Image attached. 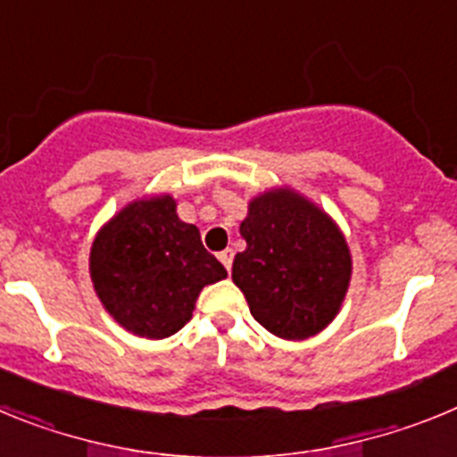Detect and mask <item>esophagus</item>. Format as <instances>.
<instances>
[{
	"label": "esophagus",
	"mask_w": 457,
	"mask_h": 457,
	"mask_svg": "<svg viewBox=\"0 0 457 457\" xmlns=\"http://www.w3.org/2000/svg\"><path fill=\"white\" fill-rule=\"evenodd\" d=\"M220 261H221V265H224V268L228 270V272H231V265H233V249H224V252L220 253Z\"/></svg>",
	"instance_id": "esophagus-1"
}]
</instances>
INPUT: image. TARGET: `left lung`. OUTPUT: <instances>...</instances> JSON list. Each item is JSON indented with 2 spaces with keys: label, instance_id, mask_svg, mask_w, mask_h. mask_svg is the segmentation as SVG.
Masks as SVG:
<instances>
[{
  "label": "left lung",
  "instance_id": "left-lung-1",
  "mask_svg": "<svg viewBox=\"0 0 457 457\" xmlns=\"http://www.w3.org/2000/svg\"><path fill=\"white\" fill-rule=\"evenodd\" d=\"M240 236L247 249L236 253L231 277L252 316L286 341L322 332L353 277V253L337 221L300 192L272 187L249 201Z\"/></svg>",
  "mask_w": 457,
  "mask_h": 457
}]
</instances>
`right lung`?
Returning <instances> with one entry per match:
<instances>
[{
	"label": "right lung",
	"instance_id": "add662e5",
	"mask_svg": "<svg viewBox=\"0 0 457 457\" xmlns=\"http://www.w3.org/2000/svg\"><path fill=\"white\" fill-rule=\"evenodd\" d=\"M104 311L135 337L167 338L192 318L201 290L226 278L171 194L141 196L96 233L88 256Z\"/></svg>",
	"mask_w": 457,
	"mask_h": 457
}]
</instances>
